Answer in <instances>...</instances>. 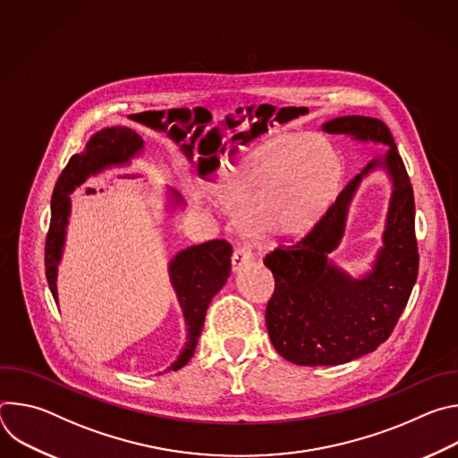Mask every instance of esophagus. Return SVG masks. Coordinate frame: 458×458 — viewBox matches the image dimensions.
I'll return each mask as SVG.
<instances>
[{
    "mask_svg": "<svg viewBox=\"0 0 458 458\" xmlns=\"http://www.w3.org/2000/svg\"><path fill=\"white\" fill-rule=\"evenodd\" d=\"M250 260H251V251L246 246L235 248V251L232 255V268H233V272L242 270V267H246Z\"/></svg>",
    "mask_w": 458,
    "mask_h": 458,
    "instance_id": "obj_1",
    "label": "esophagus"
}]
</instances>
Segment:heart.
Masks as SVG:
<instances>
[{
    "mask_svg": "<svg viewBox=\"0 0 458 458\" xmlns=\"http://www.w3.org/2000/svg\"><path fill=\"white\" fill-rule=\"evenodd\" d=\"M341 161L324 140L288 136L255 150L214 184L216 201L255 235L308 232L334 201Z\"/></svg>",
    "mask_w": 458,
    "mask_h": 458,
    "instance_id": "b5f03b06",
    "label": "heart"
}]
</instances>
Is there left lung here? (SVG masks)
Instances as JSON below:
<instances>
[{
	"label": "left lung",
	"mask_w": 458,
	"mask_h": 458,
	"mask_svg": "<svg viewBox=\"0 0 458 458\" xmlns=\"http://www.w3.org/2000/svg\"><path fill=\"white\" fill-rule=\"evenodd\" d=\"M322 130L389 150L346 184L299 242L283 244L265 257L276 279L267 328L279 355L299 366H335L375 352L394 332L419 274L413 188L389 128L375 117L343 115L324 123ZM377 167L388 172L394 190L383 248L372 270L355 280L327 257L344 234L360 181Z\"/></svg>",
	"instance_id": "left-lung-1"
}]
</instances>
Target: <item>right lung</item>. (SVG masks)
Segmentation results:
<instances>
[{
	"label": "right lung",
	"instance_id": "right-lung-1",
	"mask_svg": "<svg viewBox=\"0 0 458 458\" xmlns=\"http://www.w3.org/2000/svg\"><path fill=\"white\" fill-rule=\"evenodd\" d=\"M143 140L128 126H110L96 132L81 154H74L61 172L52 193V217L45 242V274L54 301H57V265L63 255L64 235L71 216V193L81 186L89 177L101 174L112 166H124L143 154ZM175 205L182 199L177 191H172ZM232 244L214 239L203 244L181 250L168 267L170 283L175 290L179 306L186 324V343L179 357L166 371L182 368L193 355L199 335L203 332L205 315L212 297L225 286L232 267Z\"/></svg>",
	"mask_w": 458,
	"mask_h": 458
}]
</instances>
